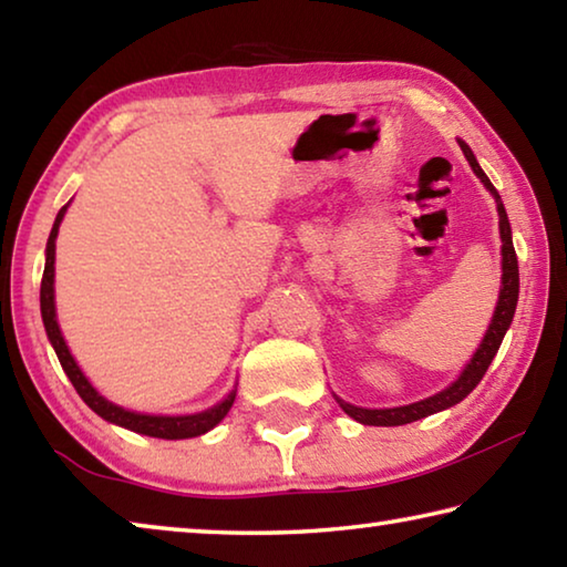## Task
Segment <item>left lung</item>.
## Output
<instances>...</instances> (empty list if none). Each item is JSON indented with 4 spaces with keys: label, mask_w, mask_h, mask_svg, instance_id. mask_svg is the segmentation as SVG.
Returning a JSON list of instances; mask_svg holds the SVG:
<instances>
[{
    "label": "left lung",
    "mask_w": 567,
    "mask_h": 567,
    "mask_svg": "<svg viewBox=\"0 0 567 567\" xmlns=\"http://www.w3.org/2000/svg\"><path fill=\"white\" fill-rule=\"evenodd\" d=\"M460 150H463V155L467 157L470 167H473V172L480 177V182H483V185L493 192V197H495V203H497V215H501L503 287H501V300H497L493 322H491V328H487L485 338H483V344H480V348H477L475 358L470 360V364L463 370V375H460L447 390L437 392V395L427 398V400H420V402H412V405H405V408H390V410H364V408H354V405H348V402L338 400L340 408L348 412L352 420L362 422V425H385V427L408 425V422H415L420 417L433 415V412H440V410H447V408L457 405V402L463 400V398H467L470 392L477 388V382L483 380L487 368H491V362L495 358L497 348H501V342L505 338L507 328H511V322H513L515 305H517V287H520V277H517V255H515V247H513L511 223H507V215H505V207L501 203V195H497V189L493 187V182L487 179L485 172L480 169L477 159L473 155V150H470L465 142H460Z\"/></svg>",
    "instance_id": "obj_1"
}]
</instances>
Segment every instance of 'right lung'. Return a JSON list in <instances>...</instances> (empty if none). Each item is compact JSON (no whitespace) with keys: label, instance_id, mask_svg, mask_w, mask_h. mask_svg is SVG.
I'll use <instances>...</instances> for the list:
<instances>
[{"label":"right lung","instance_id":"obj_1","mask_svg":"<svg viewBox=\"0 0 567 567\" xmlns=\"http://www.w3.org/2000/svg\"><path fill=\"white\" fill-rule=\"evenodd\" d=\"M66 213V205L60 209V215L54 219V227L50 233V239H47V262H44V275H42V290H40V305H42V320H44V330L47 338H50L52 348L60 358L62 370L66 372V378L72 380L74 390L80 392V398L87 402V405L97 412L100 417L114 422V425L127 427L132 433L140 435H150V437H162V440H185V437H197L205 435L207 430H213L219 420H223L229 408L235 402V390L219 402V405L209 408L205 412H197V415H182V417H157V415H137V412L122 410L117 405H112L110 400H104L97 390H94L87 378L82 375V370L76 368L74 358L66 350V342L60 332V324H56L54 318V239H56V229H60L62 217Z\"/></svg>","mask_w":567,"mask_h":567}]
</instances>
